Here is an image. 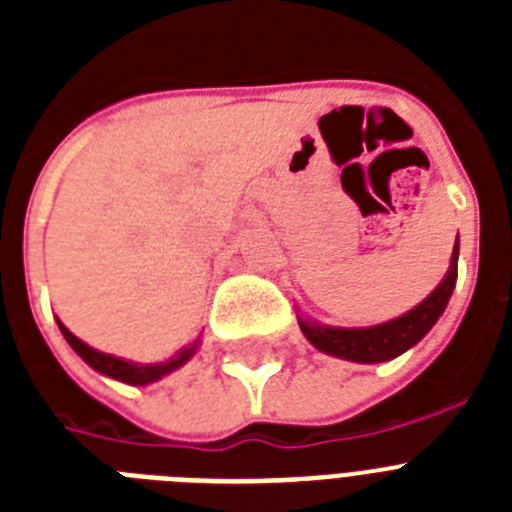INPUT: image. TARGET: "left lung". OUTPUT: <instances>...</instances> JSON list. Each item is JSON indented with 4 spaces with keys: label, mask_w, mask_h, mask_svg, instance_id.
<instances>
[{
    "label": "left lung",
    "mask_w": 512,
    "mask_h": 512,
    "mask_svg": "<svg viewBox=\"0 0 512 512\" xmlns=\"http://www.w3.org/2000/svg\"><path fill=\"white\" fill-rule=\"evenodd\" d=\"M456 261H459V238L454 243L451 266L443 282L418 307L390 323L372 325V328H328V325L300 318L302 333L318 351L338 356V359L359 361V364H379V361L395 359L413 348L443 315L456 287Z\"/></svg>",
    "instance_id": "1"
}]
</instances>
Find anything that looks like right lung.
Returning a JSON list of instances; mask_svg holds the SVG:
<instances>
[{
    "label": "right lung",
    "instance_id": "obj_1",
    "mask_svg": "<svg viewBox=\"0 0 512 512\" xmlns=\"http://www.w3.org/2000/svg\"><path fill=\"white\" fill-rule=\"evenodd\" d=\"M58 328H61L63 338L71 343V348H74L76 354L81 356V359L87 361L92 369H97L99 374H107V377L112 379H120V382H128V384H151L156 382V379L166 377L169 372H174V369H179V366L184 364V361L192 359V354L197 351V341L192 343V346L182 348L179 354L174 356L171 361H166V364H133V361H122L117 359V356H110V354H102V351H97V348L87 346L84 341H79V338L71 333L66 325L58 320Z\"/></svg>",
    "mask_w": 512,
    "mask_h": 512
}]
</instances>
